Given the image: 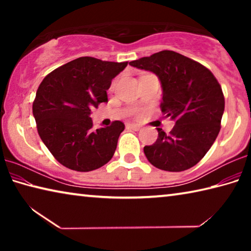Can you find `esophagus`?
I'll use <instances>...</instances> for the list:
<instances>
[{
    "mask_svg": "<svg viewBox=\"0 0 251 251\" xmlns=\"http://www.w3.org/2000/svg\"><path fill=\"white\" fill-rule=\"evenodd\" d=\"M126 127H127V128H131V129H135V130H139V129H141V127H139L138 125L134 124V123H127Z\"/></svg>",
    "mask_w": 251,
    "mask_h": 251,
    "instance_id": "obj_1",
    "label": "esophagus"
}]
</instances>
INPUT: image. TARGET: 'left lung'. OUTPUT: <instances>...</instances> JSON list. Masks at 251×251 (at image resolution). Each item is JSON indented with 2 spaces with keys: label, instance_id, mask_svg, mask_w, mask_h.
<instances>
[{
  "label": "left lung",
  "instance_id": "1",
  "mask_svg": "<svg viewBox=\"0 0 251 251\" xmlns=\"http://www.w3.org/2000/svg\"><path fill=\"white\" fill-rule=\"evenodd\" d=\"M129 65L158 77L163 88L161 112L175 122L168 135L157 128V141L144 147L148 161L166 172L195 166L220 130L225 99L218 80L201 63L174 50H161Z\"/></svg>",
  "mask_w": 251,
  "mask_h": 251
}]
</instances>
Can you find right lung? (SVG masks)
Returning <instances> with one entry per match:
<instances>
[{"instance_id":"1","label":"right lung","mask_w":251,"mask_h":251,"mask_svg":"<svg viewBox=\"0 0 251 251\" xmlns=\"http://www.w3.org/2000/svg\"><path fill=\"white\" fill-rule=\"evenodd\" d=\"M127 62L84 56L54 70L42 80L33 103L37 131L55 159L76 172L104 166L125 128L120 121L92 128V109L107 101L106 91Z\"/></svg>"}]
</instances>
